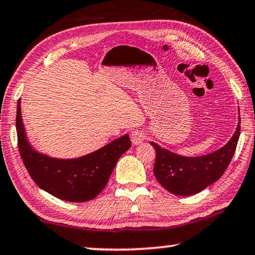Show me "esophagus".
I'll use <instances>...</instances> for the list:
<instances>
[{
	"label": "esophagus",
	"instance_id": "34e87169",
	"mask_svg": "<svg viewBox=\"0 0 255 255\" xmlns=\"http://www.w3.org/2000/svg\"><path fill=\"white\" fill-rule=\"evenodd\" d=\"M130 138H131L132 144L138 145V144H140L144 139H145V132H144L143 130H134L131 132Z\"/></svg>",
	"mask_w": 255,
	"mask_h": 255
}]
</instances>
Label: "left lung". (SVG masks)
<instances>
[{"instance_id":"1","label":"left lung","mask_w":255,"mask_h":255,"mask_svg":"<svg viewBox=\"0 0 255 255\" xmlns=\"http://www.w3.org/2000/svg\"><path fill=\"white\" fill-rule=\"evenodd\" d=\"M241 135V116L237 129L225 146L201 157H183L162 149L153 142L154 176L166 190L176 196H191L218 181L229 166Z\"/></svg>"}]
</instances>
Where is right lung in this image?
<instances>
[{
    "mask_svg": "<svg viewBox=\"0 0 255 255\" xmlns=\"http://www.w3.org/2000/svg\"><path fill=\"white\" fill-rule=\"evenodd\" d=\"M16 128L19 153L29 176L44 191L72 203L94 199L108 184L118 159L131 145L129 136L124 135L93 153L75 159H57L39 153L26 137L20 100L17 103Z\"/></svg>",
    "mask_w": 255,
    "mask_h": 255,
    "instance_id": "obj_1",
    "label": "right lung"
}]
</instances>
